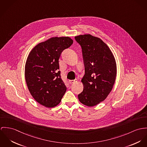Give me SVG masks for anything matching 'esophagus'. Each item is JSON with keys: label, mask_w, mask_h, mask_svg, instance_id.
I'll list each match as a JSON object with an SVG mask.
<instances>
[{"label": "esophagus", "mask_w": 147, "mask_h": 147, "mask_svg": "<svg viewBox=\"0 0 147 147\" xmlns=\"http://www.w3.org/2000/svg\"><path fill=\"white\" fill-rule=\"evenodd\" d=\"M76 81H77L76 80H70V81H69V83L70 84H71L75 83Z\"/></svg>", "instance_id": "1"}]
</instances>
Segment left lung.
I'll list each match as a JSON object with an SVG mask.
<instances>
[{"label":"left lung","instance_id":"obj_1","mask_svg":"<svg viewBox=\"0 0 147 147\" xmlns=\"http://www.w3.org/2000/svg\"><path fill=\"white\" fill-rule=\"evenodd\" d=\"M81 45L85 67L82 79L83 90L78 95L80 101L93 107L103 101L111 92L117 75L114 55L100 38L90 34L75 36Z\"/></svg>","mask_w":147,"mask_h":147}]
</instances>
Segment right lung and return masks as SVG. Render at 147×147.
I'll use <instances>...</instances> for the list:
<instances>
[{
  "mask_svg": "<svg viewBox=\"0 0 147 147\" xmlns=\"http://www.w3.org/2000/svg\"><path fill=\"white\" fill-rule=\"evenodd\" d=\"M73 43L69 36L52 37L38 43L28 55L25 67L28 88L33 98L46 107L57 106L65 93L59 60L61 52Z\"/></svg>",
  "mask_w": 147,
  "mask_h": 147,
  "instance_id": "1",
  "label": "right lung"
}]
</instances>
